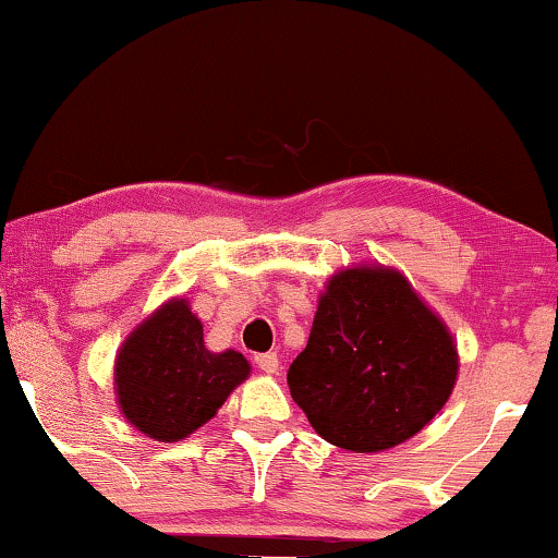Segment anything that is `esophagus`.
I'll use <instances>...</instances> for the list:
<instances>
[{
    "label": "esophagus",
    "mask_w": 558,
    "mask_h": 558,
    "mask_svg": "<svg viewBox=\"0 0 558 558\" xmlns=\"http://www.w3.org/2000/svg\"><path fill=\"white\" fill-rule=\"evenodd\" d=\"M254 361H256V365H258V368H262L264 373H277V371H279V357H277V353H262V355H256Z\"/></svg>",
    "instance_id": "34e87169"
}]
</instances>
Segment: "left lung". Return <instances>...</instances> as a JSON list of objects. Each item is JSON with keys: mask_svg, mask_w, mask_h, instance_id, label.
Instances as JSON below:
<instances>
[{"mask_svg": "<svg viewBox=\"0 0 558 558\" xmlns=\"http://www.w3.org/2000/svg\"><path fill=\"white\" fill-rule=\"evenodd\" d=\"M457 371L452 332L407 277L357 264L327 281L287 380L319 437L350 452H384L439 414Z\"/></svg>", "mask_w": 558, "mask_h": 558, "instance_id": "1", "label": "left lung"}]
</instances>
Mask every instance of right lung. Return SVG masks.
Wrapping results in <instances>:
<instances>
[{"mask_svg":"<svg viewBox=\"0 0 558 558\" xmlns=\"http://www.w3.org/2000/svg\"><path fill=\"white\" fill-rule=\"evenodd\" d=\"M251 365L210 353L187 300H170L129 335L113 365L121 414L157 441H180L216 416Z\"/></svg>","mask_w":558,"mask_h":558,"instance_id":"right-lung-1","label":"right lung"}]
</instances>
